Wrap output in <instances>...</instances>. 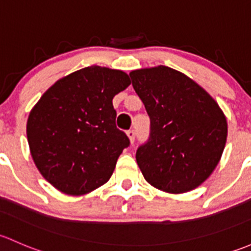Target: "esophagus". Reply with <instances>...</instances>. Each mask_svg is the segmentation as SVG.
<instances>
[{"mask_svg": "<svg viewBox=\"0 0 251 251\" xmlns=\"http://www.w3.org/2000/svg\"><path fill=\"white\" fill-rule=\"evenodd\" d=\"M126 135H128L130 143L133 144L134 140H135V130H134V129H129V130L126 131Z\"/></svg>", "mask_w": 251, "mask_h": 251, "instance_id": "1", "label": "esophagus"}]
</instances>
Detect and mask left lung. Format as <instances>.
<instances>
[{
	"label": "left lung",
	"instance_id": "obj_1",
	"mask_svg": "<svg viewBox=\"0 0 251 251\" xmlns=\"http://www.w3.org/2000/svg\"><path fill=\"white\" fill-rule=\"evenodd\" d=\"M150 117V138L136 151L145 180L169 193L195 190L220 162L227 121L193 79L168 66L129 74Z\"/></svg>",
	"mask_w": 251,
	"mask_h": 251
}]
</instances>
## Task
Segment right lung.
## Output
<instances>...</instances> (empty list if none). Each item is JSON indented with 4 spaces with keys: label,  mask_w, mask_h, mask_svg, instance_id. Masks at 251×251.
<instances>
[{
    "label": "right lung",
    "mask_w": 251,
    "mask_h": 251,
    "mask_svg": "<svg viewBox=\"0 0 251 251\" xmlns=\"http://www.w3.org/2000/svg\"><path fill=\"white\" fill-rule=\"evenodd\" d=\"M130 84L126 72L88 66L56 81L27 118L30 152L56 190L81 196L108 181L123 150L112 99Z\"/></svg>",
    "instance_id": "obj_1"
}]
</instances>
